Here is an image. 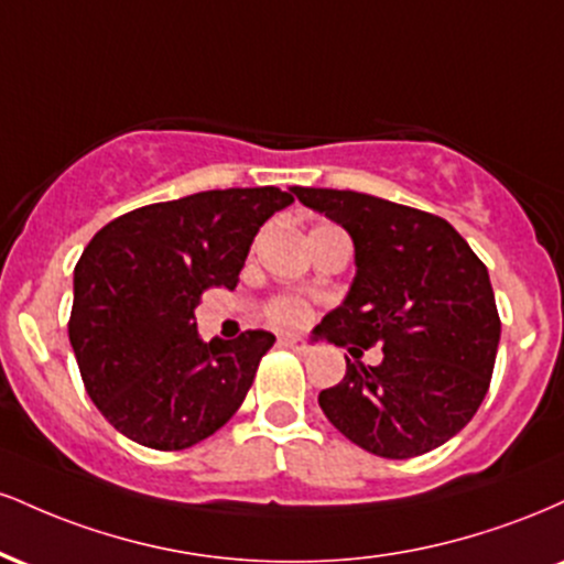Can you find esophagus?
I'll return each mask as SVG.
<instances>
[{
    "mask_svg": "<svg viewBox=\"0 0 564 564\" xmlns=\"http://www.w3.org/2000/svg\"><path fill=\"white\" fill-rule=\"evenodd\" d=\"M281 345L294 349V352H300V355L310 352V345L304 339H300V336H286V339H281Z\"/></svg>",
    "mask_w": 564,
    "mask_h": 564,
    "instance_id": "obj_1",
    "label": "esophagus"
}]
</instances>
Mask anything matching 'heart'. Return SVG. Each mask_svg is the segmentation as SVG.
Wrapping results in <instances>:
<instances>
[{
	"mask_svg": "<svg viewBox=\"0 0 564 564\" xmlns=\"http://www.w3.org/2000/svg\"><path fill=\"white\" fill-rule=\"evenodd\" d=\"M264 318L281 328H300L302 323H307V304L294 296H278L264 307Z\"/></svg>",
	"mask_w": 564,
	"mask_h": 564,
	"instance_id": "1",
	"label": "heart"
}]
</instances>
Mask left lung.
<instances>
[{
    "label": "left lung",
    "mask_w": 564,
    "mask_h": 564,
    "mask_svg": "<svg viewBox=\"0 0 564 564\" xmlns=\"http://www.w3.org/2000/svg\"><path fill=\"white\" fill-rule=\"evenodd\" d=\"M349 232L352 286L318 332L352 355L381 345V364L347 358L318 394L326 419L381 458H413L462 432L488 394L501 318L488 268L451 223L377 196L291 187Z\"/></svg>",
    "instance_id": "obj_1"
}]
</instances>
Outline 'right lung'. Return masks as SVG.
<instances>
[{"label": "right lung", "instance_id": "add662e5", "mask_svg": "<svg viewBox=\"0 0 564 564\" xmlns=\"http://www.w3.org/2000/svg\"><path fill=\"white\" fill-rule=\"evenodd\" d=\"M291 200L273 185L204 191L95 232L74 270L68 339L113 430L185 451L230 422L275 336L257 328L204 345L193 310L206 289H236L254 236Z\"/></svg>", "mask_w": 564, "mask_h": 564}]
</instances>
